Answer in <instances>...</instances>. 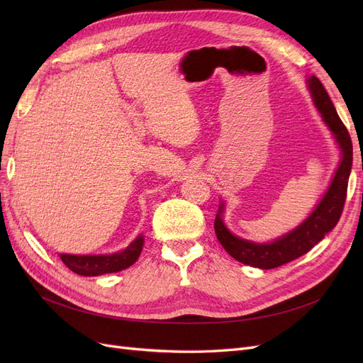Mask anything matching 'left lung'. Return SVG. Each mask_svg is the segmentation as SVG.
<instances>
[{
    "label": "left lung",
    "mask_w": 363,
    "mask_h": 363,
    "mask_svg": "<svg viewBox=\"0 0 363 363\" xmlns=\"http://www.w3.org/2000/svg\"><path fill=\"white\" fill-rule=\"evenodd\" d=\"M307 89H309L315 107L321 113L323 121L332 131V136L340 150L339 164L323 199L315 206L312 213L300 225L271 242H255V240L239 238L230 232L223 219L225 204L221 201L215 218L216 238L230 256L245 265L260 269H272L298 259L320 242L328 232H332L342 213L348 177L351 164H353V144H351L345 125L337 116L330 96L315 75L307 79Z\"/></svg>",
    "instance_id": "left-lung-1"
}]
</instances>
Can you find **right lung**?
Listing matches in <instances>:
<instances>
[{
    "label": "right lung",
    "mask_w": 363,
    "mask_h": 363,
    "mask_svg": "<svg viewBox=\"0 0 363 363\" xmlns=\"http://www.w3.org/2000/svg\"><path fill=\"white\" fill-rule=\"evenodd\" d=\"M144 236L139 235L133 242L124 250L112 255H65L60 252L59 257L71 271L79 276L95 277L103 276V274H112L123 271L139 259L140 251L144 248Z\"/></svg>",
    "instance_id": "1"
}]
</instances>
